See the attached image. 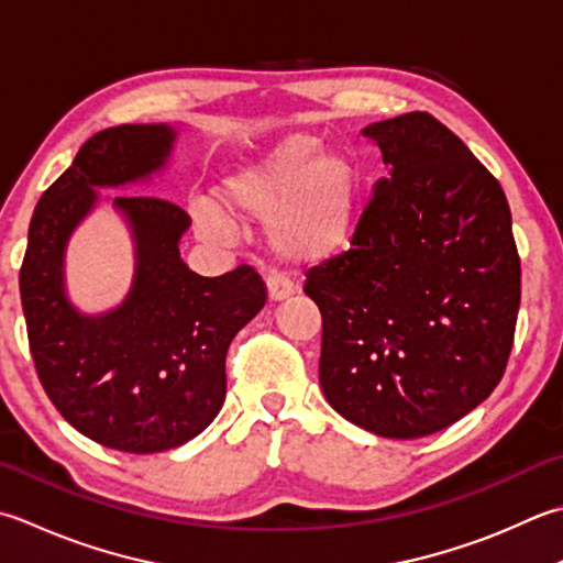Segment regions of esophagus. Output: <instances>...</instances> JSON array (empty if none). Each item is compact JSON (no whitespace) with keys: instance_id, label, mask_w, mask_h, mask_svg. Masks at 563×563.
I'll return each instance as SVG.
<instances>
[{"instance_id":"34e87169","label":"esophagus","mask_w":563,"mask_h":563,"mask_svg":"<svg viewBox=\"0 0 563 563\" xmlns=\"http://www.w3.org/2000/svg\"><path fill=\"white\" fill-rule=\"evenodd\" d=\"M266 288H268L271 302H280V300H285V297H290L295 292V285L288 278H283V275H268Z\"/></svg>"}]
</instances>
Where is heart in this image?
<instances>
[{
	"instance_id": "b5f03b06",
	"label": "heart",
	"mask_w": 563,
	"mask_h": 563,
	"mask_svg": "<svg viewBox=\"0 0 563 563\" xmlns=\"http://www.w3.org/2000/svg\"><path fill=\"white\" fill-rule=\"evenodd\" d=\"M317 148L312 136L285 139L268 156L219 180L214 202L195 200V224L209 239H229L231 224L266 222L268 246L285 261L339 256L356 234L363 173L349 151Z\"/></svg>"
}]
</instances>
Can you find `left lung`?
<instances>
[{
	"mask_svg": "<svg viewBox=\"0 0 563 563\" xmlns=\"http://www.w3.org/2000/svg\"><path fill=\"white\" fill-rule=\"evenodd\" d=\"M388 178L349 251L307 273L322 312L319 383L361 429L417 439L481 405L508 366L520 256L500 183L442 121L363 129Z\"/></svg>",
	"mask_w": 563,
	"mask_h": 563,
	"instance_id": "8db88e82",
	"label": "left lung"
}]
</instances>
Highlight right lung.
<instances>
[{
    "label": "right lung",
    "mask_w": 563,
    "mask_h": 563,
    "mask_svg": "<svg viewBox=\"0 0 563 563\" xmlns=\"http://www.w3.org/2000/svg\"><path fill=\"white\" fill-rule=\"evenodd\" d=\"M175 131L121 124L95 134L33 209L19 273L29 349L43 390L92 442L153 454L190 442L224 405L231 339L266 305L251 266L202 278L180 258L190 227L163 197H114L136 244L126 300L80 314L63 288V253L97 202L95 187H119L161 170Z\"/></svg>",
    "instance_id": "right-lung-1"
}]
</instances>
